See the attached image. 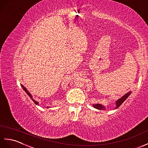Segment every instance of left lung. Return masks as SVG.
Listing matches in <instances>:
<instances>
[{
	"mask_svg": "<svg viewBox=\"0 0 148 148\" xmlns=\"http://www.w3.org/2000/svg\"><path fill=\"white\" fill-rule=\"evenodd\" d=\"M131 93H132V92L130 91V92H127V94H125L124 96H123L122 97H120V99H118L115 102L116 107H115V108H114V109H117L118 108H119L120 106V105L127 99L128 97H129L130 95L131 94ZM92 106L95 108H96V109H97V110H106V107L103 106V105L102 104H92Z\"/></svg>",
	"mask_w": 148,
	"mask_h": 148,
	"instance_id": "obj_1",
	"label": "left lung"
}]
</instances>
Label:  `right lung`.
<instances>
[{"instance_id": "obj_1", "label": "right lung", "mask_w": 148, "mask_h": 148, "mask_svg": "<svg viewBox=\"0 0 148 148\" xmlns=\"http://www.w3.org/2000/svg\"><path fill=\"white\" fill-rule=\"evenodd\" d=\"M21 87L23 88V90L25 91V92L27 93V94L28 95V96L31 98V99H32V101H33L34 102L35 104H37V105H38H38H39V104H38V101H36L35 100H34V99H33V96H32V95L29 92L28 90H27V88H26V87H25V86H23V85L22 84H21ZM50 108V107H49V106H47V108Z\"/></svg>"}]
</instances>
